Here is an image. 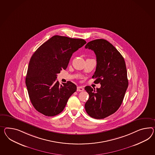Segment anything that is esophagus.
Segmentation results:
<instances>
[{
    "label": "esophagus",
    "mask_w": 155,
    "mask_h": 155,
    "mask_svg": "<svg viewBox=\"0 0 155 155\" xmlns=\"http://www.w3.org/2000/svg\"><path fill=\"white\" fill-rule=\"evenodd\" d=\"M84 87H77V91H84Z\"/></svg>",
    "instance_id": "esophagus-1"
}]
</instances>
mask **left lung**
I'll list each match as a JSON object with an SVG mask.
<instances>
[{
	"label": "left lung",
	"instance_id": "1",
	"mask_svg": "<svg viewBox=\"0 0 155 155\" xmlns=\"http://www.w3.org/2000/svg\"><path fill=\"white\" fill-rule=\"evenodd\" d=\"M85 48L95 53L97 66L92 78L101 85L96 91L85 87L89 95L85 108L91 117L102 119L114 114L123 102L128 87L126 64L120 53L106 40H92Z\"/></svg>",
	"mask_w": 155,
	"mask_h": 155
}]
</instances>
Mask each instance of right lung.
<instances>
[{
	"instance_id": "add662e5",
	"label": "right lung",
	"mask_w": 155,
	"mask_h": 155,
	"mask_svg": "<svg viewBox=\"0 0 155 155\" xmlns=\"http://www.w3.org/2000/svg\"><path fill=\"white\" fill-rule=\"evenodd\" d=\"M86 43L82 39L54 35L32 54L25 83L32 104L38 112L53 116L64 110L76 86L71 81L60 84L57 75L67 68L72 54Z\"/></svg>"
}]
</instances>
